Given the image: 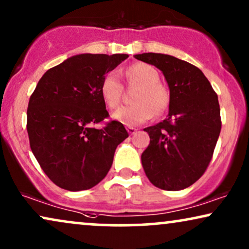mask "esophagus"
Instances as JSON below:
<instances>
[{"label":"esophagus","instance_id":"esophagus-1","mask_svg":"<svg viewBox=\"0 0 249 249\" xmlns=\"http://www.w3.org/2000/svg\"><path fill=\"white\" fill-rule=\"evenodd\" d=\"M126 130H127L128 134H130V135H133V134L135 133V132H137V128H134V127H132V126L126 127Z\"/></svg>","mask_w":249,"mask_h":249}]
</instances>
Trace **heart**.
I'll return each mask as SVG.
<instances>
[{
    "label": "heart",
    "instance_id": "heart-1",
    "mask_svg": "<svg viewBox=\"0 0 249 249\" xmlns=\"http://www.w3.org/2000/svg\"><path fill=\"white\" fill-rule=\"evenodd\" d=\"M127 79L141 85L132 106L119 107L112 112V118L126 126H137L149 121L154 115L162 114L168 108L170 95L166 88L160 84V74L147 63H135L126 70ZM122 85L119 74L116 71L106 74L101 83V96L110 108L119 103Z\"/></svg>",
    "mask_w": 249,
    "mask_h": 249
}]
</instances>
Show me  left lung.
I'll return each instance as SVG.
<instances>
[{"mask_svg": "<svg viewBox=\"0 0 249 249\" xmlns=\"http://www.w3.org/2000/svg\"><path fill=\"white\" fill-rule=\"evenodd\" d=\"M134 57L162 71L170 90L164 121L144 128L150 142L141 155L146 176L165 191L184 190L204 174L221 133L218 97L199 68L175 56Z\"/></svg>", "mask_w": 249, "mask_h": 249, "instance_id": "left-lung-1", "label": "left lung"}]
</instances>
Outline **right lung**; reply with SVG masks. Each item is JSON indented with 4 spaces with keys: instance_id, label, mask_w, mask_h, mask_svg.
I'll return each mask as SVG.
<instances>
[{
    "instance_id": "right-lung-1",
    "label": "right lung",
    "mask_w": 249,
    "mask_h": 249,
    "mask_svg": "<svg viewBox=\"0 0 249 249\" xmlns=\"http://www.w3.org/2000/svg\"><path fill=\"white\" fill-rule=\"evenodd\" d=\"M127 54H79L49 69L31 95L30 146L50 180L64 190L92 188L111 168L117 146L128 137L122 123L93 127L109 116L101 83Z\"/></svg>"
}]
</instances>
